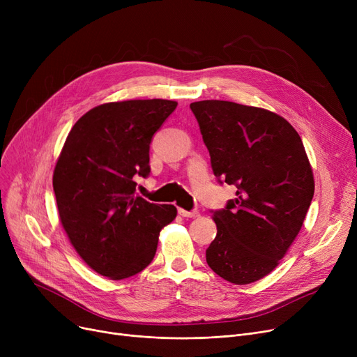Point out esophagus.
<instances>
[{
	"label": "esophagus",
	"instance_id": "1",
	"mask_svg": "<svg viewBox=\"0 0 357 357\" xmlns=\"http://www.w3.org/2000/svg\"><path fill=\"white\" fill-rule=\"evenodd\" d=\"M178 213L182 215V217H188V218H194V217H198L199 213L197 210H192V211H186L183 208H179Z\"/></svg>",
	"mask_w": 357,
	"mask_h": 357
}]
</instances>
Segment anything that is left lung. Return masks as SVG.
<instances>
[{"label":"left lung","instance_id":"8db88e82","mask_svg":"<svg viewBox=\"0 0 357 357\" xmlns=\"http://www.w3.org/2000/svg\"><path fill=\"white\" fill-rule=\"evenodd\" d=\"M191 109L218 181L236 198L213 213L217 236L205 252L222 279L248 285L271 273L303 227L314 176L296 130L272 111L205 100Z\"/></svg>","mask_w":357,"mask_h":357}]
</instances>
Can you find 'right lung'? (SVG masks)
Returning <instances> with one entry per match:
<instances>
[{"label":"right lung","mask_w":357,"mask_h":357,"mask_svg":"<svg viewBox=\"0 0 357 357\" xmlns=\"http://www.w3.org/2000/svg\"><path fill=\"white\" fill-rule=\"evenodd\" d=\"M176 105L130 100L92 108L75 123L56 162L53 191L70 245L112 280L149 266L160 230L176 217L174 205L136 195L135 182L150 174V142Z\"/></svg>","instance_id":"1"}]
</instances>
